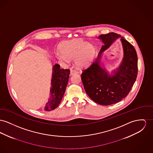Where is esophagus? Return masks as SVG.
I'll use <instances>...</instances> for the list:
<instances>
[{
  "mask_svg": "<svg viewBox=\"0 0 153 153\" xmlns=\"http://www.w3.org/2000/svg\"><path fill=\"white\" fill-rule=\"evenodd\" d=\"M78 73V72L76 70H73V69H71V70L70 74H71V75H75V74H77Z\"/></svg>",
  "mask_w": 153,
  "mask_h": 153,
  "instance_id": "esophagus-1",
  "label": "esophagus"
}]
</instances>
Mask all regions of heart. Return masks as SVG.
Masks as SVG:
<instances>
[{"mask_svg": "<svg viewBox=\"0 0 153 153\" xmlns=\"http://www.w3.org/2000/svg\"><path fill=\"white\" fill-rule=\"evenodd\" d=\"M60 50L61 52L56 53L57 58L65 62L75 60L76 66L79 69L89 68L97 56L96 48L81 39L64 42L60 46Z\"/></svg>", "mask_w": 153, "mask_h": 153, "instance_id": "b5f03b06", "label": "heart"}]
</instances>
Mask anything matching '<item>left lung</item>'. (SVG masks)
I'll use <instances>...</instances> for the list:
<instances>
[{
  "label": "left lung",
  "mask_w": 153,
  "mask_h": 153,
  "mask_svg": "<svg viewBox=\"0 0 153 153\" xmlns=\"http://www.w3.org/2000/svg\"><path fill=\"white\" fill-rule=\"evenodd\" d=\"M121 38L124 57L120 66L110 73L101 66L102 53ZM103 43L96 60L81 74L85 92L93 101L102 105L120 102L130 92L137 75V56L132 45L120 34L110 32L98 38Z\"/></svg>",
  "instance_id": "8db88e82"
}]
</instances>
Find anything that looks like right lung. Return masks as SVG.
<instances>
[{"label":"right lung","instance_id":"right-lung-1","mask_svg":"<svg viewBox=\"0 0 153 153\" xmlns=\"http://www.w3.org/2000/svg\"><path fill=\"white\" fill-rule=\"evenodd\" d=\"M70 70L60 68L59 64L53 66L50 97L44 110L49 111L57 108L60 103L70 77Z\"/></svg>","mask_w":153,"mask_h":153}]
</instances>
